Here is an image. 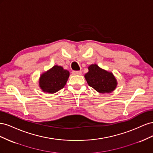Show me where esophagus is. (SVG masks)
<instances>
[{
	"label": "esophagus",
	"instance_id": "esophagus-1",
	"mask_svg": "<svg viewBox=\"0 0 153 153\" xmlns=\"http://www.w3.org/2000/svg\"><path fill=\"white\" fill-rule=\"evenodd\" d=\"M72 73L73 75H81L82 71H73Z\"/></svg>",
	"mask_w": 153,
	"mask_h": 153
}]
</instances>
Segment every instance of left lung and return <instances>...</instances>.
<instances>
[{"label":"left lung","mask_w":153,"mask_h":153,"mask_svg":"<svg viewBox=\"0 0 153 153\" xmlns=\"http://www.w3.org/2000/svg\"><path fill=\"white\" fill-rule=\"evenodd\" d=\"M88 69L89 72L85 74V78L90 87L101 93H109L115 89L117 81L112 73L102 69L96 64H92Z\"/></svg>","instance_id":"obj_1"}]
</instances>
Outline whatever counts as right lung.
I'll use <instances>...</instances> for the list:
<instances>
[{
    "label": "right lung",
    "instance_id": "add662e5",
    "mask_svg": "<svg viewBox=\"0 0 153 153\" xmlns=\"http://www.w3.org/2000/svg\"><path fill=\"white\" fill-rule=\"evenodd\" d=\"M69 72L62 67L54 66L40 77L39 86L44 92L53 94L62 89L66 85Z\"/></svg>",
    "mask_w": 153,
    "mask_h": 153
}]
</instances>
